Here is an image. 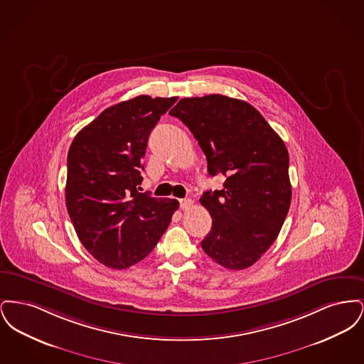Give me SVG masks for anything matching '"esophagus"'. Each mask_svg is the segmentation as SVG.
I'll use <instances>...</instances> for the list:
<instances>
[{
    "instance_id": "1",
    "label": "esophagus",
    "mask_w": 364,
    "mask_h": 364,
    "mask_svg": "<svg viewBox=\"0 0 364 364\" xmlns=\"http://www.w3.org/2000/svg\"><path fill=\"white\" fill-rule=\"evenodd\" d=\"M192 200L191 199H180V208L183 210H188L192 206Z\"/></svg>"
}]
</instances>
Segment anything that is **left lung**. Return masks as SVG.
<instances>
[{
    "instance_id": "obj_1",
    "label": "left lung",
    "mask_w": 364,
    "mask_h": 364,
    "mask_svg": "<svg viewBox=\"0 0 364 364\" xmlns=\"http://www.w3.org/2000/svg\"><path fill=\"white\" fill-rule=\"evenodd\" d=\"M184 122L223 190L200 198L213 226L202 248L229 270L252 266L277 239L292 199L289 154L259 112L221 94L183 98L169 112Z\"/></svg>"
}]
</instances>
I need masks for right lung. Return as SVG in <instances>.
Returning <instances> with one entry per match:
<instances>
[{
	"mask_svg": "<svg viewBox=\"0 0 364 364\" xmlns=\"http://www.w3.org/2000/svg\"><path fill=\"white\" fill-rule=\"evenodd\" d=\"M176 101L139 95L113 105L70 144L65 186L70 221L87 251L110 269L146 258L178 208L176 199L139 192L150 132Z\"/></svg>",
	"mask_w": 364,
	"mask_h": 364,
	"instance_id": "obj_1",
	"label": "right lung"
}]
</instances>
